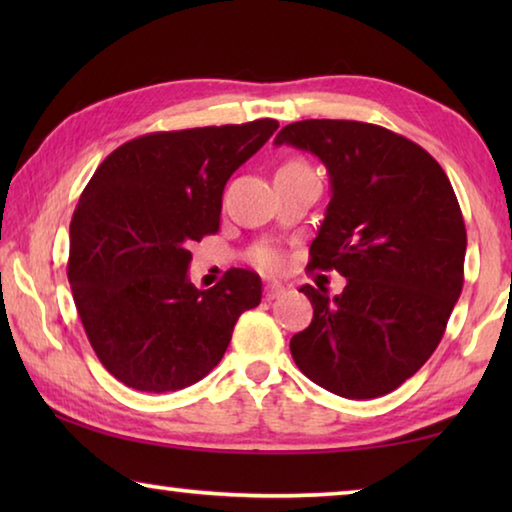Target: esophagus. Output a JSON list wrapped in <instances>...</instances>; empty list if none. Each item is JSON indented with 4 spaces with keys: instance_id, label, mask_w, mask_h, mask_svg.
Masks as SVG:
<instances>
[{
    "instance_id": "34e87169",
    "label": "esophagus",
    "mask_w": 512,
    "mask_h": 512,
    "mask_svg": "<svg viewBox=\"0 0 512 512\" xmlns=\"http://www.w3.org/2000/svg\"><path fill=\"white\" fill-rule=\"evenodd\" d=\"M284 291L287 289H284L280 282H268L264 287V296H266V300H275V298H280Z\"/></svg>"
}]
</instances>
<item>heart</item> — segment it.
Here are the masks:
<instances>
[{
  "label": "heart",
  "instance_id": "b5f03b06",
  "mask_svg": "<svg viewBox=\"0 0 512 512\" xmlns=\"http://www.w3.org/2000/svg\"><path fill=\"white\" fill-rule=\"evenodd\" d=\"M280 171H309L305 162H287L284 167H280ZM277 171V173H280ZM253 262L262 268V271H280L282 268V255L280 250H275L271 246H259L253 250Z\"/></svg>",
  "mask_w": 512,
  "mask_h": 512
}]
</instances>
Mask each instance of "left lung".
Wrapping results in <instances>:
<instances>
[{
  "label": "left lung",
  "mask_w": 512,
  "mask_h": 512,
  "mask_svg": "<svg viewBox=\"0 0 512 512\" xmlns=\"http://www.w3.org/2000/svg\"><path fill=\"white\" fill-rule=\"evenodd\" d=\"M275 144L325 164L332 198L309 266L348 280L334 298L300 287L314 318L291 339L293 361L348 400L391 393L438 348L461 296L467 235L452 183L422 146L363 121H296Z\"/></svg>",
  "instance_id": "left-lung-1"
}]
</instances>
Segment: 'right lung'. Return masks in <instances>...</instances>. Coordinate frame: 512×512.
Segmentation results:
<instances>
[{
  "label": "right lung",
  "mask_w": 512,
  "mask_h": 512,
  "mask_svg": "<svg viewBox=\"0 0 512 512\" xmlns=\"http://www.w3.org/2000/svg\"><path fill=\"white\" fill-rule=\"evenodd\" d=\"M275 119L151 133L94 171L69 223L74 305L112 377L144 393L203 379L228 350L262 280L232 268L212 289L189 280L192 241L219 230L225 183L277 131Z\"/></svg>",
  "instance_id": "add662e5"
}]
</instances>
